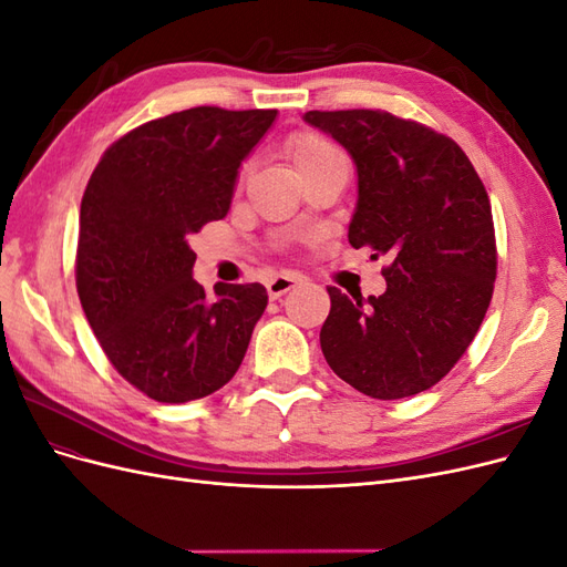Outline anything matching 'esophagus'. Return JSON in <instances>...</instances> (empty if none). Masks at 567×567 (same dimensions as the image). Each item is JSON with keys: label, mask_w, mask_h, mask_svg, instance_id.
<instances>
[{"label": "esophagus", "mask_w": 567, "mask_h": 567, "mask_svg": "<svg viewBox=\"0 0 567 567\" xmlns=\"http://www.w3.org/2000/svg\"><path fill=\"white\" fill-rule=\"evenodd\" d=\"M300 284V277H293V274H279V277H274L269 284H267V293L271 300L281 298L284 293H288L290 288Z\"/></svg>", "instance_id": "34e87169"}]
</instances>
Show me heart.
Listing matches in <instances>:
<instances>
[{
	"label": "heart",
	"instance_id": "heart-1",
	"mask_svg": "<svg viewBox=\"0 0 567 567\" xmlns=\"http://www.w3.org/2000/svg\"><path fill=\"white\" fill-rule=\"evenodd\" d=\"M288 156H290L293 167L300 169V167H307L312 163H319L323 158L338 156V151L317 134H298L288 142Z\"/></svg>",
	"mask_w": 567,
	"mask_h": 567
}]
</instances>
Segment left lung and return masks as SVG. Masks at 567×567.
I'll list each match as a JSON object with an SVG mask.
<instances>
[{"mask_svg":"<svg viewBox=\"0 0 567 567\" xmlns=\"http://www.w3.org/2000/svg\"><path fill=\"white\" fill-rule=\"evenodd\" d=\"M302 120L357 167L350 246L390 257L383 296L350 300L329 286L321 352L369 398H411L452 371L485 319L496 279L487 192L456 142L414 120L364 109Z\"/></svg>","mask_w":567,"mask_h":567,"instance_id":"1","label":"left lung"}]
</instances>
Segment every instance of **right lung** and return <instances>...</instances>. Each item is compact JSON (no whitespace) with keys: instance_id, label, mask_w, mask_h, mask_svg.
<instances>
[{"instance_id":"obj_1","label":"right lung","mask_w":567,"mask_h":567,"mask_svg":"<svg viewBox=\"0 0 567 567\" xmlns=\"http://www.w3.org/2000/svg\"><path fill=\"white\" fill-rule=\"evenodd\" d=\"M274 120L217 106L151 120L104 153L84 188L82 310L117 373L151 400L208 398L244 362L267 290L215 284L210 298L188 238L227 217L238 169Z\"/></svg>"}]
</instances>
